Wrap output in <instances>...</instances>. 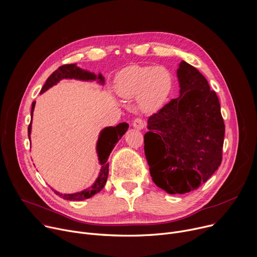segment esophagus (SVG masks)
Masks as SVG:
<instances>
[{
	"label": "esophagus",
	"instance_id": "esophagus-1",
	"mask_svg": "<svg viewBox=\"0 0 257 257\" xmlns=\"http://www.w3.org/2000/svg\"><path fill=\"white\" fill-rule=\"evenodd\" d=\"M132 125H133L134 128H136L138 130H141V129H143L146 126V121L144 119H142V118H136L133 121Z\"/></svg>",
	"mask_w": 257,
	"mask_h": 257
}]
</instances>
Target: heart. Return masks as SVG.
<instances>
[{"label": "heart", "mask_w": 257, "mask_h": 257, "mask_svg": "<svg viewBox=\"0 0 257 257\" xmlns=\"http://www.w3.org/2000/svg\"><path fill=\"white\" fill-rule=\"evenodd\" d=\"M115 86L121 97H136L142 111L154 112L170 95L173 76L162 66H129L118 73Z\"/></svg>", "instance_id": "1"}]
</instances>
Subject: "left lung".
<instances>
[{
  "instance_id": "left-lung-1",
  "label": "left lung",
  "mask_w": 257,
  "mask_h": 257,
  "mask_svg": "<svg viewBox=\"0 0 257 257\" xmlns=\"http://www.w3.org/2000/svg\"><path fill=\"white\" fill-rule=\"evenodd\" d=\"M180 95L149 118L144 153L155 184L169 194L197 189L222 163L225 124L215 91L190 64L177 70Z\"/></svg>"
}]
</instances>
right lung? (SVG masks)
I'll return each instance as SVG.
<instances>
[{"label":"right lung","instance_id":"add662e5","mask_svg":"<svg viewBox=\"0 0 257 257\" xmlns=\"http://www.w3.org/2000/svg\"><path fill=\"white\" fill-rule=\"evenodd\" d=\"M64 78L65 79L74 78V79L85 80V81L97 79L98 82H100L101 84H103V82H104V79L101 76V74H98V76H96L93 74V73H90L88 71L78 68L75 64H67V65H63V66L59 67L55 72L52 73L50 77L47 79L45 85L43 86L41 93L45 92L50 87L57 84L61 79H64ZM34 105H35V101H33L32 105H31V118H32V114H33ZM128 127H129V125L127 123H120L116 127H106L100 132L98 141L96 144V151H97V155H98L99 164L101 165V169H100L97 179L95 180L92 186H90L89 188H87L83 191L73 193V194H62V193L54 190L55 193L64 199L73 200V201L84 200V199L90 198L94 194L98 193L105 185V182L107 179V175H108L107 159L109 157V154H111V152L115 148L116 143L126 133V131L128 130ZM30 133H31V121L28 126V138H30Z\"/></svg>","mask_w":257,"mask_h":257}]
</instances>
